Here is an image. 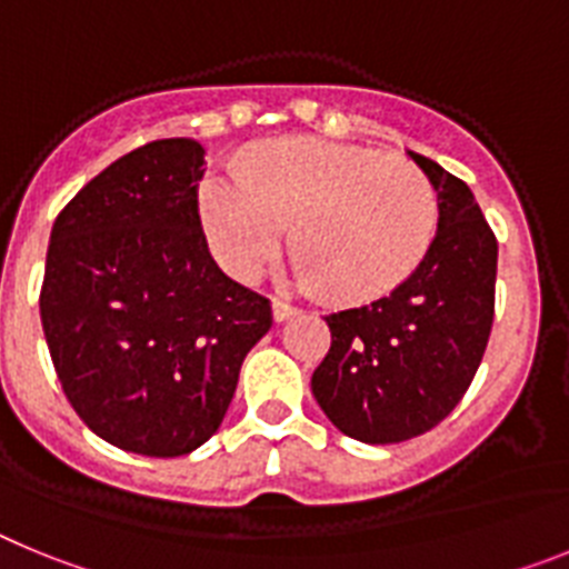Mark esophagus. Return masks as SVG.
I'll return each mask as SVG.
<instances>
[{
  "label": "esophagus",
  "mask_w": 569,
  "mask_h": 569,
  "mask_svg": "<svg viewBox=\"0 0 569 569\" xmlns=\"http://www.w3.org/2000/svg\"><path fill=\"white\" fill-rule=\"evenodd\" d=\"M270 310H273V321H288L293 319V316H299V308L284 299H276L273 305H270Z\"/></svg>",
  "instance_id": "34e87169"
}]
</instances>
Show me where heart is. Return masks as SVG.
<instances>
[{
    "label": "heart",
    "instance_id": "obj_1",
    "mask_svg": "<svg viewBox=\"0 0 569 569\" xmlns=\"http://www.w3.org/2000/svg\"><path fill=\"white\" fill-rule=\"evenodd\" d=\"M199 216L216 261L248 281L293 222V270L330 299L361 305L413 276L433 244L439 199L410 159L310 136L250 150L241 170H210Z\"/></svg>",
    "mask_w": 569,
    "mask_h": 569
}]
</instances>
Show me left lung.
Instances as JSON below:
<instances>
[{
  "mask_svg": "<svg viewBox=\"0 0 569 569\" xmlns=\"http://www.w3.org/2000/svg\"><path fill=\"white\" fill-rule=\"evenodd\" d=\"M439 193V230L393 293L325 316L330 350L313 396L341 433L399 445L450 416L479 370L492 328L499 244L472 190L413 153Z\"/></svg>",
  "mask_w": 569,
  "mask_h": 569,
  "instance_id": "left-lung-1",
  "label": "left lung"
}]
</instances>
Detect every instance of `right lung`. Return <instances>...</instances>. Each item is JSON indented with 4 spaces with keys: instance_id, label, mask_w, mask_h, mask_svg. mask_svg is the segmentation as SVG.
<instances>
[{
    "instance_id": "1",
    "label": "right lung",
    "mask_w": 569,
    "mask_h": 569,
    "mask_svg": "<svg viewBox=\"0 0 569 569\" xmlns=\"http://www.w3.org/2000/svg\"><path fill=\"white\" fill-rule=\"evenodd\" d=\"M204 148L159 139L93 176L50 230L39 310L79 419L173 459L219 430L270 301L219 270L199 222Z\"/></svg>"
}]
</instances>
